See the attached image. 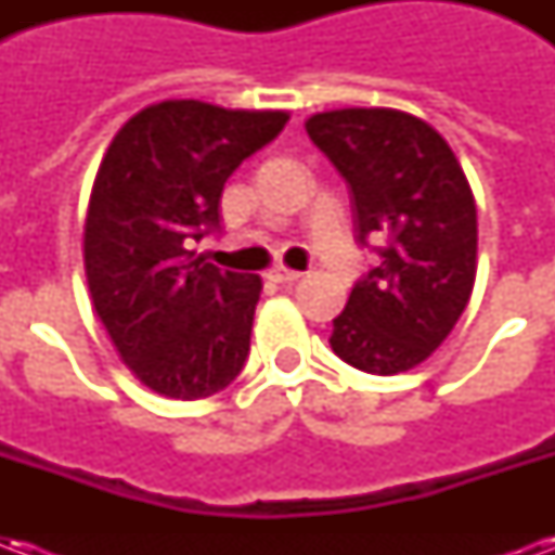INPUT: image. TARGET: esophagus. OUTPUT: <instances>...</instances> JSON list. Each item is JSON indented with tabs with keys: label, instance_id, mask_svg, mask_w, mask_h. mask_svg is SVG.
<instances>
[{
	"label": "esophagus",
	"instance_id": "34e87169",
	"mask_svg": "<svg viewBox=\"0 0 555 555\" xmlns=\"http://www.w3.org/2000/svg\"><path fill=\"white\" fill-rule=\"evenodd\" d=\"M302 273H297V270H288V267H276V270H270V279L273 282H279V285H291V282H297Z\"/></svg>",
	"mask_w": 555,
	"mask_h": 555
}]
</instances>
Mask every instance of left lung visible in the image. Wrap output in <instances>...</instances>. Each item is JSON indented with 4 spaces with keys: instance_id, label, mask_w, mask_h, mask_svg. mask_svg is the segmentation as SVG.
I'll return each mask as SVG.
<instances>
[{
    "instance_id": "obj_1",
    "label": "left lung",
    "mask_w": 555,
    "mask_h": 555,
    "mask_svg": "<svg viewBox=\"0 0 555 555\" xmlns=\"http://www.w3.org/2000/svg\"><path fill=\"white\" fill-rule=\"evenodd\" d=\"M306 133L348 181L357 241L389 237L333 321L330 345L360 372H410L446 341L473 294L469 181L449 142L401 109L318 113Z\"/></svg>"
}]
</instances>
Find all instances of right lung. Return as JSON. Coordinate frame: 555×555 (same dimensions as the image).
I'll list each match as a JSON object with an SVG mask.
<instances>
[{"label":"right lung","mask_w":555,"mask_h":555,"mask_svg":"<svg viewBox=\"0 0 555 555\" xmlns=\"http://www.w3.org/2000/svg\"><path fill=\"white\" fill-rule=\"evenodd\" d=\"M285 125L279 109L163 101L103 154L82 231L91 302L127 369L159 396H214L249 357L261 276L219 270L190 246L219 229L231 171Z\"/></svg>","instance_id":"right-lung-1"}]
</instances>
